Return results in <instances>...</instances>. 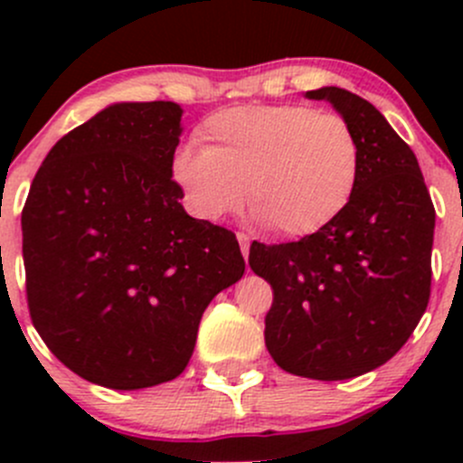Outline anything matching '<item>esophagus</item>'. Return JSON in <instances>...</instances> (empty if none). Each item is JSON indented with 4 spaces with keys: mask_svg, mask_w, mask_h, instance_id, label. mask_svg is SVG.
Here are the masks:
<instances>
[{
    "mask_svg": "<svg viewBox=\"0 0 463 463\" xmlns=\"http://www.w3.org/2000/svg\"><path fill=\"white\" fill-rule=\"evenodd\" d=\"M237 241H240L241 255H244V260H249V249H250L249 235H244V232H237Z\"/></svg>",
    "mask_w": 463,
    "mask_h": 463,
    "instance_id": "obj_1",
    "label": "esophagus"
}]
</instances>
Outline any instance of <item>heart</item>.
I'll list each match as a JSON object with an SVG mask.
<instances>
[{
    "mask_svg": "<svg viewBox=\"0 0 463 463\" xmlns=\"http://www.w3.org/2000/svg\"><path fill=\"white\" fill-rule=\"evenodd\" d=\"M199 137L202 147L175 154L172 179L205 222L240 210L246 194L275 235L311 237L345 213L361 179L352 125L309 105L228 107Z\"/></svg>",
    "mask_w": 463,
    "mask_h": 463,
    "instance_id": "1",
    "label": "heart"
}]
</instances>
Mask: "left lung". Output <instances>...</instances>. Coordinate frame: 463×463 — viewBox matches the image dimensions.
I'll list each match as a JSON object with an SVG mask.
<instances>
[{
	"instance_id": "obj_1",
	"label": "left lung",
	"mask_w": 463,
	"mask_h": 463,
	"mask_svg": "<svg viewBox=\"0 0 463 463\" xmlns=\"http://www.w3.org/2000/svg\"><path fill=\"white\" fill-rule=\"evenodd\" d=\"M326 100L356 134L361 179L345 213L300 241H253L249 264L273 287L264 340L284 372L345 381L390 361L430 300L434 205L410 145L372 102L340 87Z\"/></svg>"
}]
</instances>
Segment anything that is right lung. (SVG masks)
<instances>
[{"label":"right lung","instance_id":"add662e5","mask_svg":"<svg viewBox=\"0 0 463 463\" xmlns=\"http://www.w3.org/2000/svg\"><path fill=\"white\" fill-rule=\"evenodd\" d=\"M176 102H114L46 154L22 210L26 298L60 363L143 390L185 370L205 307L244 275L237 237L172 179Z\"/></svg>","mask_w":463,"mask_h":463}]
</instances>
